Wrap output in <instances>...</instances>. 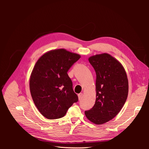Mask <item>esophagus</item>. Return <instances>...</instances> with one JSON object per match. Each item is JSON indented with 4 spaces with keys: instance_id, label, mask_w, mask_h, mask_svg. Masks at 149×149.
I'll use <instances>...</instances> for the list:
<instances>
[{
    "instance_id": "1",
    "label": "esophagus",
    "mask_w": 149,
    "mask_h": 149,
    "mask_svg": "<svg viewBox=\"0 0 149 149\" xmlns=\"http://www.w3.org/2000/svg\"><path fill=\"white\" fill-rule=\"evenodd\" d=\"M83 96V94L82 93H79V95H78V97H79V100H81Z\"/></svg>"
}]
</instances>
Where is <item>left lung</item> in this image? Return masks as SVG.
Instances as JSON below:
<instances>
[{
	"label": "left lung",
	"instance_id": "left-lung-1",
	"mask_svg": "<svg viewBox=\"0 0 149 149\" xmlns=\"http://www.w3.org/2000/svg\"><path fill=\"white\" fill-rule=\"evenodd\" d=\"M96 72V100L94 106L84 113L96 124L113 119L121 110L128 95L129 83L120 63L106 53L89 58Z\"/></svg>",
	"mask_w": 149,
	"mask_h": 149
}]
</instances>
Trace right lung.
I'll return each mask as SVG.
<instances>
[{
    "label": "right lung",
    "instance_id": "right-lung-1",
    "mask_svg": "<svg viewBox=\"0 0 149 149\" xmlns=\"http://www.w3.org/2000/svg\"><path fill=\"white\" fill-rule=\"evenodd\" d=\"M80 57L77 54L59 49L45 53L36 62L29 88L36 106L45 118H62L79 101L68 72Z\"/></svg>",
    "mask_w": 149,
    "mask_h": 149
}]
</instances>
